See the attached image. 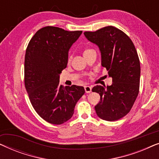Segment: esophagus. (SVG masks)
Wrapping results in <instances>:
<instances>
[{"instance_id": "esophagus-1", "label": "esophagus", "mask_w": 159, "mask_h": 159, "mask_svg": "<svg viewBox=\"0 0 159 159\" xmlns=\"http://www.w3.org/2000/svg\"><path fill=\"white\" fill-rule=\"evenodd\" d=\"M84 90H85V93H91V91H92V88H91L90 86H84Z\"/></svg>"}]
</instances>
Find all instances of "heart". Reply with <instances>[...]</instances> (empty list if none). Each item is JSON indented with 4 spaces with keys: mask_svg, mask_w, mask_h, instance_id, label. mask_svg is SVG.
<instances>
[{
    "mask_svg": "<svg viewBox=\"0 0 159 159\" xmlns=\"http://www.w3.org/2000/svg\"><path fill=\"white\" fill-rule=\"evenodd\" d=\"M93 51V50H91V49H86L85 51H84V53H83V54L84 55V54H86L87 53H88V52H90V51ZM71 56H69V62H70L71 61Z\"/></svg>",
    "mask_w": 159,
    "mask_h": 159,
    "instance_id": "obj_1",
    "label": "heart"
}]
</instances>
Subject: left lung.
<instances>
[{
	"label": "left lung",
	"mask_w": 159,
	"mask_h": 159,
	"mask_svg": "<svg viewBox=\"0 0 159 159\" xmlns=\"http://www.w3.org/2000/svg\"><path fill=\"white\" fill-rule=\"evenodd\" d=\"M84 34L98 47L102 66L112 78L111 85L92 89L101 96L95 112L103 120H118L129 112L138 95L140 65L135 47L125 32L112 26Z\"/></svg>",
	"instance_id": "8db88e82"
}]
</instances>
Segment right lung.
Returning a JSON list of instances; mask_svg holds the SVG:
<instances>
[{
	"mask_svg": "<svg viewBox=\"0 0 159 159\" xmlns=\"http://www.w3.org/2000/svg\"><path fill=\"white\" fill-rule=\"evenodd\" d=\"M82 33L43 27L34 34L26 50L25 84L30 102L39 116L53 125L71 118L76 104L85 92L82 86L59 84L69 49Z\"/></svg>",
	"mask_w": 159,
	"mask_h": 159,
	"instance_id": "obj_1",
	"label": "right lung"
}]
</instances>
